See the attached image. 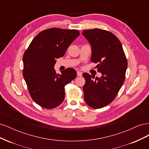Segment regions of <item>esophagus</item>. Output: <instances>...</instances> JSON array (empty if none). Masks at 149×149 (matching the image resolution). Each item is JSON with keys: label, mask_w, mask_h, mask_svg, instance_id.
<instances>
[{"label": "esophagus", "mask_w": 149, "mask_h": 149, "mask_svg": "<svg viewBox=\"0 0 149 149\" xmlns=\"http://www.w3.org/2000/svg\"><path fill=\"white\" fill-rule=\"evenodd\" d=\"M77 76H82V73L80 71H77Z\"/></svg>", "instance_id": "1"}]
</instances>
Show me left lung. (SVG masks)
Returning a JSON list of instances; mask_svg holds the SVG:
<instances>
[{
    "instance_id": "left-lung-1",
    "label": "left lung",
    "mask_w": 149,
    "mask_h": 149,
    "mask_svg": "<svg viewBox=\"0 0 149 149\" xmlns=\"http://www.w3.org/2000/svg\"><path fill=\"white\" fill-rule=\"evenodd\" d=\"M91 45V61L97 63L101 78L84 73V100L91 107L100 109L112 102L125 78L127 60L119 40L111 31L94 29L83 30Z\"/></svg>"
}]
</instances>
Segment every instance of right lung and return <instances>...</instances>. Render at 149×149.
<instances>
[{"label":"right lung","instance_id":"obj_1","mask_svg":"<svg viewBox=\"0 0 149 149\" xmlns=\"http://www.w3.org/2000/svg\"><path fill=\"white\" fill-rule=\"evenodd\" d=\"M79 35L77 30L50 28L36 36L23 56V76L32 100L45 109H53L63 101L65 86L76 76L68 68L57 74L56 58L63 56L70 45Z\"/></svg>","mask_w":149,"mask_h":149}]
</instances>
